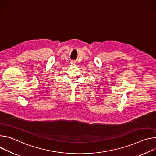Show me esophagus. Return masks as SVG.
<instances>
[{
    "label": "esophagus",
    "instance_id": "esophagus-1",
    "mask_svg": "<svg viewBox=\"0 0 156 156\" xmlns=\"http://www.w3.org/2000/svg\"><path fill=\"white\" fill-rule=\"evenodd\" d=\"M71 64H76V62H74V61H72V62H71Z\"/></svg>",
    "mask_w": 156,
    "mask_h": 156
}]
</instances>
